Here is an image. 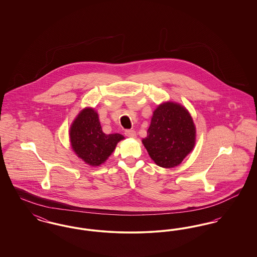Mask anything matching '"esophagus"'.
I'll return each instance as SVG.
<instances>
[{
    "mask_svg": "<svg viewBox=\"0 0 257 257\" xmlns=\"http://www.w3.org/2000/svg\"><path fill=\"white\" fill-rule=\"evenodd\" d=\"M124 134H125L126 137H128V138H132V139L136 138V132H135L134 130H125Z\"/></svg>",
    "mask_w": 257,
    "mask_h": 257,
    "instance_id": "34e87169",
    "label": "esophagus"
}]
</instances>
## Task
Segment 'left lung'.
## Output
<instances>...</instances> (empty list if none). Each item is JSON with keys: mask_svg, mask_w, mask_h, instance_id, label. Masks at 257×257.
I'll return each mask as SVG.
<instances>
[{"mask_svg": "<svg viewBox=\"0 0 257 257\" xmlns=\"http://www.w3.org/2000/svg\"><path fill=\"white\" fill-rule=\"evenodd\" d=\"M195 142L196 128L190 113L173 102L161 104L154 110L143 140L151 159L167 169L178 166L193 150Z\"/></svg>", "mask_w": 257, "mask_h": 257, "instance_id": "1", "label": "left lung"}]
</instances>
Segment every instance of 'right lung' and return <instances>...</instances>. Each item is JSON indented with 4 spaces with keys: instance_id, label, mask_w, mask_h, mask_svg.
Returning <instances> with one entry per match:
<instances>
[{
    "instance_id": "right-lung-1",
    "label": "right lung",
    "mask_w": 257,
    "mask_h": 257,
    "mask_svg": "<svg viewBox=\"0 0 257 257\" xmlns=\"http://www.w3.org/2000/svg\"><path fill=\"white\" fill-rule=\"evenodd\" d=\"M122 139L120 134H105L97 112L89 108L78 114L70 128V142L75 153L93 167L100 166L108 159Z\"/></svg>"
}]
</instances>
